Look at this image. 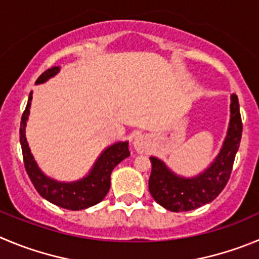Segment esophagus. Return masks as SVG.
Returning a JSON list of instances; mask_svg holds the SVG:
<instances>
[{"instance_id":"1","label":"esophagus","mask_w":259,"mask_h":259,"mask_svg":"<svg viewBox=\"0 0 259 259\" xmlns=\"http://www.w3.org/2000/svg\"><path fill=\"white\" fill-rule=\"evenodd\" d=\"M148 139H147L144 135H138V137H135L134 139V148L137 149L138 152H146L148 151Z\"/></svg>"}]
</instances>
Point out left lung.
Returning <instances> with one entry per match:
<instances>
[{"mask_svg":"<svg viewBox=\"0 0 259 259\" xmlns=\"http://www.w3.org/2000/svg\"><path fill=\"white\" fill-rule=\"evenodd\" d=\"M243 124L236 94H231L230 124L222 148L213 162L194 178H183L170 170L165 162L149 157L152 171L149 193L158 204L172 212L192 211L212 202L228 184L234 159L240 144Z\"/></svg>","mask_w":259,"mask_h":259,"instance_id":"left-lung-1","label":"left lung"}]
</instances>
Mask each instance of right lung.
Instances as JSON below:
<instances>
[{"mask_svg":"<svg viewBox=\"0 0 259 259\" xmlns=\"http://www.w3.org/2000/svg\"><path fill=\"white\" fill-rule=\"evenodd\" d=\"M59 71V66H53L46 70L37 79L35 84L45 83L50 78L55 76ZM31 98H33V96H31L30 92L25 111L21 116L20 144L26 174H28L29 179L31 180L37 192L48 202L65 209H71V211L85 209L88 207L94 206L97 203L102 202V199L110 190V178L112 170L121 162L122 159L130 156L129 143L127 142H117V143L107 147L98 157L88 175L80 180L72 181V183H61V181L48 178L38 167L25 138V125L29 116V110H30Z\"/></svg>","mask_w":259,"mask_h":259,"instance_id":"right-lung-1","label":"right lung"}]
</instances>
